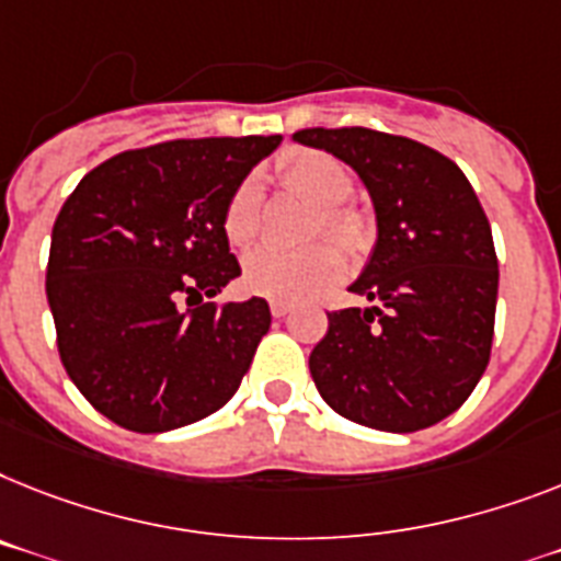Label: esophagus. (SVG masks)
<instances>
[{"instance_id":"1","label":"esophagus","mask_w":561,"mask_h":561,"mask_svg":"<svg viewBox=\"0 0 561 561\" xmlns=\"http://www.w3.org/2000/svg\"><path fill=\"white\" fill-rule=\"evenodd\" d=\"M270 309H272V314H275V318H284V314L291 312V307H289V304H284V300H272Z\"/></svg>"}]
</instances>
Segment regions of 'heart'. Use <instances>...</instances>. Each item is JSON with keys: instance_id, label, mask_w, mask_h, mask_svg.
<instances>
[{"instance_id": "obj_1", "label": "heart", "mask_w": 561, "mask_h": 561, "mask_svg": "<svg viewBox=\"0 0 561 561\" xmlns=\"http://www.w3.org/2000/svg\"><path fill=\"white\" fill-rule=\"evenodd\" d=\"M280 178L286 188L304 194L312 203L323 206V226L337 243H344L353 254L367 249L369 229L367 220L341 203L350 201L355 188V178L350 165L341 163L337 157L314 148H291L280 160ZM263 224V188L257 178L240 180L238 188L231 192L224 211V231L229 243L249 247ZM346 272L344 249L323 240L304 249H280L261 247L247 254L243 261V286L261 298L298 304L307 300L327 286L337 284Z\"/></svg>"}]
</instances>
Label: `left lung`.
Returning a JSON list of instances; mask_svg holds the SVG:
<instances>
[{"mask_svg": "<svg viewBox=\"0 0 561 561\" xmlns=\"http://www.w3.org/2000/svg\"><path fill=\"white\" fill-rule=\"evenodd\" d=\"M373 197L378 240L350 291L369 307L330 312L309 373L337 415L383 430L433 427L476 390L496 321L499 261L470 180L436 148L373 128H304Z\"/></svg>", "mask_w": 561, "mask_h": 561, "instance_id": "left-lung-1", "label": "left lung"}]
</instances>
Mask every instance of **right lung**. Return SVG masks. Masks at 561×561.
<instances>
[{"label":"right lung","instance_id":"obj_1","mask_svg":"<svg viewBox=\"0 0 561 561\" xmlns=\"http://www.w3.org/2000/svg\"><path fill=\"white\" fill-rule=\"evenodd\" d=\"M277 146L280 134L123 151L88 171L59 208L45 275L59 358L119 427L169 433L238 392L270 332V304L217 309L203 298L240 275L226 203Z\"/></svg>","mask_w":561,"mask_h":561}]
</instances>
